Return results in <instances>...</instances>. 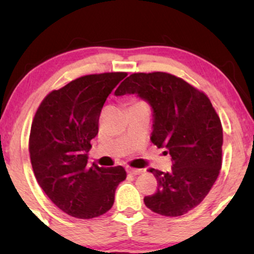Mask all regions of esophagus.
<instances>
[{
    "instance_id": "esophagus-1",
    "label": "esophagus",
    "mask_w": 254,
    "mask_h": 254,
    "mask_svg": "<svg viewBox=\"0 0 254 254\" xmlns=\"http://www.w3.org/2000/svg\"><path fill=\"white\" fill-rule=\"evenodd\" d=\"M127 172L131 174H133V176H138V174H142L143 173V170H141V168H127Z\"/></svg>"
}]
</instances>
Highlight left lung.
<instances>
[{"label":"left lung","instance_id":"obj_1","mask_svg":"<svg viewBox=\"0 0 254 254\" xmlns=\"http://www.w3.org/2000/svg\"><path fill=\"white\" fill-rule=\"evenodd\" d=\"M115 94H137L150 105L151 142L172 157L171 172L148 170L156 178L157 190L144 197L145 205L172 217L196 208L222 165V125L209 98L183 78L161 71L130 75Z\"/></svg>","mask_w":254,"mask_h":254}]
</instances>
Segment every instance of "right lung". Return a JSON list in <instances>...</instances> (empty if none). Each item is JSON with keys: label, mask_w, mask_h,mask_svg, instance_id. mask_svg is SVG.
I'll list each match as a JSON object with an SVG mask.
<instances>
[{"label": "right lung", "mask_w": 254, "mask_h": 254, "mask_svg": "<svg viewBox=\"0 0 254 254\" xmlns=\"http://www.w3.org/2000/svg\"><path fill=\"white\" fill-rule=\"evenodd\" d=\"M127 75H86L52 90L32 122L28 149L37 182L52 203L72 217L87 220L109 211L116 189L127 178L122 166L87 165L101 109Z\"/></svg>", "instance_id": "1"}]
</instances>
